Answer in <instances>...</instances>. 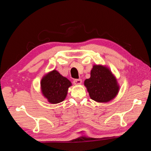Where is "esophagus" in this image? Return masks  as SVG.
Listing matches in <instances>:
<instances>
[{"instance_id":"obj_1","label":"esophagus","mask_w":151,"mask_h":151,"mask_svg":"<svg viewBox=\"0 0 151 151\" xmlns=\"http://www.w3.org/2000/svg\"><path fill=\"white\" fill-rule=\"evenodd\" d=\"M73 83H74L75 85H80L82 84V79H75L74 81H73Z\"/></svg>"}]
</instances>
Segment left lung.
Masks as SVG:
<instances>
[{
	"label": "left lung",
	"instance_id": "left-lung-1",
	"mask_svg": "<svg viewBox=\"0 0 151 151\" xmlns=\"http://www.w3.org/2000/svg\"><path fill=\"white\" fill-rule=\"evenodd\" d=\"M91 99L98 103H108L115 98L120 90L116 77L108 67L94 65L91 77L84 81Z\"/></svg>",
	"mask_w": 151,
	"mask_h": 151
}]
</instances>
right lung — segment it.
Returning a JSON list of instances; mask_svg holds the SVG:
<instances>
[{"mask_svg": "<svg viewBox=\"0 0 151 151\" xmlns=\"http://www.w3.org/2000/svg\"><path fill=\"white\" fill-rule=\"evenodd\" d=\"M71 82L53 70L45 74L41 80V91L43 96L51 104H57L65 99Z\"/></svg>", "mask_w": 151, "mask_h": 151, "instance_id": "obj_1", "label": "right lung"}]
</instances>
